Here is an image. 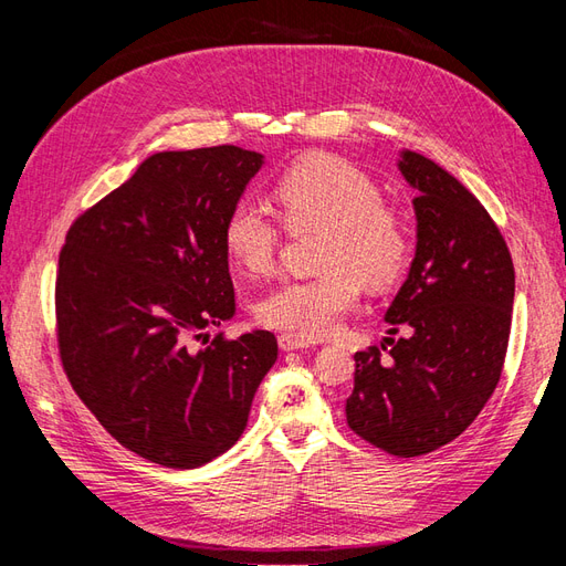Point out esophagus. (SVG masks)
<instances>
[{"label": "esophagus", "mask_w": 566, "mask_h": 566, "mask_svg": "<svg viewBox=\"0 0 566 566\" xmlns=\"http://www.w3.org/2000/svg\"><path fill=\"white\" fill-rule=\"evenodd\" d=\"M279 345H281L283 352H300V349H310L312 342L293 337V335H281L279 337Z\"/></svg>", "instance_id": "34e87169"}]
</instances>
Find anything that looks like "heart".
I'll return each instance as SVG.
<instances>
[{"label": "heart", "mask_w": 566, "mask_h": 566, "mask_svg": "<svg viewBox=\"0 0 566 566\" xmlns=\"http://www.w3.org/2000/svg\"><path fill=\"white\" fill-rule=\"evenodd\" d=\"M283 224L293 233L323 229L318 276L285 281L256 304V316L271 328L300 339L333 335L361 297V287L389 290L413 260L408 219L385 205L382 188L368 172L337 156H306L273 184ZM231 260L250 271L271 269L283 241V227L260 205L243 198L221 227Z\"/></svg>", "instance_id": "obj_1"}]
</instances>
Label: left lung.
<instances>
[{
    "label": "left lung",
    "mask_w": 566,
    "mask_h": 566,
    "mask_svg": "<svg viewBox=\"0 0 566 566\" xmlns=\"http://www.w3.org/2000/svg\"><path fill=\"white\" fill-rule=\"evenodd\" d=\"M399 169L418 191V248L385 321L408 335L354 354L345 410L354 434L416 458L465 432L499 385L515 266L484 205L447 169L413 150Z\"/></svg>",
    "instance_id": "1"
}]
</instances>
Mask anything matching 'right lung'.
<instances>
[{"label": "right lung", "mask_w": 566, "mask_h": 566, "mask_svg": "<svg viewBox=\"0 0 566 566\" xmlns=\"http://www.w3.org/2000/svg\"><path fill=\"white\" fill-rule=\"evenodd\" d=\"M260 167L238 146L156 153L73 221L59 254L67 380L111 437L165 468L231 449L276 364L269 331L193 347L235 312L221 227Z\"/></svg>", "instance_id": "add662e5"}]
</instances>
